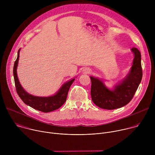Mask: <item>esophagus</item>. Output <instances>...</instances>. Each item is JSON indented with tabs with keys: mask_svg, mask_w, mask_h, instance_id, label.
Listing matches in <instances>:
<instances>
[{
	"mask_svg": "<svg viewBox=\"0 0 155 155\" xmlns=\"http://www.w3.org/2000/svg\"><path fill=\"white\" fill-rule=\"evenodd\" d=\"M90 69H86V70H85V73L87 74V73H90Z\"/></svg>",
	"mask_w": 155,
	"mask_h": 155,
	"instance_id": "obj_1",
	"label": "esophagus"
}]
</instances>
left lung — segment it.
Masks as SVG:
<instances>
[{
    "label": "left lung",
    "mask_w": 155,
    "mask_h": 155,
    "mask_svg": "<svg viewBox=\"0 0 155 155\" xmlns=\"http://www.w3.org/2000/svg\"><path fill=\"white\" fill-rule=\"evenodd\" d=\"M131 50L134 58L130 71L115 90H108L102 81L90 77L91 99L99 107L107 110L118 108L127 105L133 98L142 80V68L140 51L137 48H132Z\"/></svg>",
    "instance_id": "obj_1"
}]
</instances>
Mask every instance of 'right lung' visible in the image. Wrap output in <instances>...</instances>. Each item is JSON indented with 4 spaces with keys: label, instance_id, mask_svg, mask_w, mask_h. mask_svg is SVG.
<instances>
[{
    "label": "right lung",
    "instance_id": "add662e5",
    "mask_svg": "<svg viewBox=\"0 0 155 155\" xmlns=\"http://www.w3.org/2000/svg\"><path fill=\"white\" fill-rule=\"evenodd\" d=\"M19 50L18 51L17 59L15 62L13 67V76L16 90L19 97L26 105L42 112H50L60 108L66 101L69 88L75 79H72L64 84L59 91L53 96L47 97H37L27 93L24 90L23 87L21 86L16 74V69L19 56Z\"/></svg>",
    "mask_w": 155,
    "mask_h": 155
}]
</instances>
